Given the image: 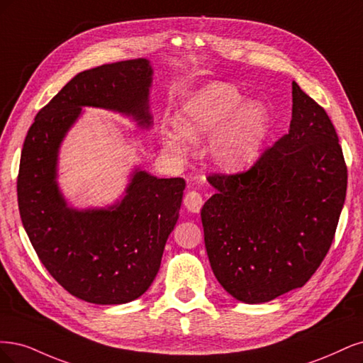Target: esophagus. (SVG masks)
<instances>
[{"instance_id": "obj_1", "label": "esophagus", "mask_w": 363, "mask_h": 363, "mask_svg": "<svg viewBox=\"0 0 363 363\" xmlns=\"http://www.w3.org/2000/svg\"><path fill=\"white\" fill-rule=\"evenodd\" d=\"M184 205H185L186 209H189L190 213L197 214L199 211H201V208L203 205V197L201 196V193L191 190V191H189V193L185 194Z\"/></svg>"}]
</instances>
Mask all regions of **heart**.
<instances>
[{"mask_svg": "<svg viewBox=\"0 0 363 363\" xmlns=\"http://www.w3.org/2000/svg\"><path fill=\"white\" fill-rule=\"evenodd\" d=\"M270 130V114L261 102H244V95L226 83H211L194 91L178 114V128L162 131L166 147L186 154L190 142L213 135L208 157L223 170L256 160Z\"/></svg>", "mask_w": 363, "mask_h": 363, "instance_id": "obj_1", "label": "heart"}]
</instances>
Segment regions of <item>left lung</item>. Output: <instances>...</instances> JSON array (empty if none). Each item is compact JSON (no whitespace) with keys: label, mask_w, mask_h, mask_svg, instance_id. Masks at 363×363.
Returning <instances> with one entry per match:
<instances>
[{"label":"left lung","mask_w":363,"mask_h":363,"mask_svg":"<svg viewBox=\"0 0 363 363\" xmlns=\"http://www.w3.org/2000/svg\"><path fill=\"white\" fill-rule=\"evenodd\" d=\"M217 193L201 217L213 273L249 305L301 288L329 252L345 202L347 166L321 105L292 81L289 131L235 174H209Z\"/></svg>","instance_id":"left-lung-1"}]
</instances>
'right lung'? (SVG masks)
Wrapping results in <instances>:
<instances>
[{
    "label": "right lung",
    "instance_id": "right-lung-1",
    "mask_svg": "<svg viewBox=\"0 0 363 363\" xmlns=\"http://www.w3.org/2000/svg\"><path fill=\"white\" fill-rule=\"evenodd\" d=\"M146 58L89 69L74 77L38 113L21 154L18 203L40 262L69 294L95 305H122L147 291L177 225L185 181L135 169L121 202L67 206L57 184L58 149L83 107L131 116L150 128Z\"/></svg>",
    "mask_w": 363,
    "mask_h": 363
}]
</instances>
